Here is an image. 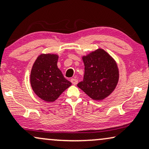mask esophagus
<instances>
[{
  "label": "esophagus",
  "mask_w": 149,
  "mask_h": 149,
  "mask_svg": "<svg viewBox=\"0 0 149 149\" xmlns=\"http://www.w3.org/2000/svg\"><path fill=\"white\" fill-rule=\"evenodd\" d=\"M71 82H72L74 85H76L77 82H78V81H77V79L75 78H72L71 79Z\"/></svg>",
  "instance_id": "obj_1"
}]
</instances>
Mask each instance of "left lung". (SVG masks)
Here are the masks:
<instances>
[{"mask_svg":"<svg viewBox=\"0 0 149 149\" xmlns=\"http://www.w3.org/2000/svg\"><path fill=\"white\" fill-rule=\"evenodd\" d=\"M82 60L85 66L84 79L77 86L93 100H103L113 93L118 83L116 61L101 49L83 56Z\"/></svg>","mask_w":149,"mask_h":149,"instance_id":"1","label":"left lung"}]
</instances>
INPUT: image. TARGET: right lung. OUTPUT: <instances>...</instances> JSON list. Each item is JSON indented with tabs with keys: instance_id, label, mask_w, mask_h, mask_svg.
I'll return each mask as SVG.
<instances>
[{
	"instance_id": "add662e5",
	"label": "right lung",
	"mask_w": 149,
	"mask_h": 149,
	"mask_svg": "<svg viewBox=\"0 0 149 149\" xmlns=\"http://www.w3.org/2000/svg\"><path fill=\"white\" fill-rule=\"evenodd\" d=\"M58 58L57 54H41L35 61L31 70L32 90L46 102L54 101L72 85L58 68Z\"/></svg>"
}]
</instances>
